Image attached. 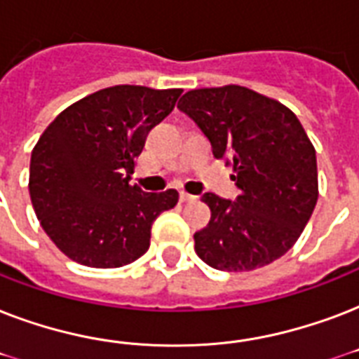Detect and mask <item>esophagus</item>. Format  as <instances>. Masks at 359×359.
Returning <instances> with one entry per match:
<instances>
[{
  "instance_id": "obj_1",
  "label": "esophagus",
  "mask_w": 359,
  "mask_h": 359,
  "mask_svg": "<svg viewBox=\"0 0 359 359\" xmlns=\"http://www.w3.org/2000/svg\"><path fill=\"white\" fill-rule=\"evenodd\" d=\"M180 203H190L196 199V196H190V194H186V191H180Z\"/></svg>"
}]
</instances>
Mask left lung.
<instances>
[{"label":"left lung","mask_w":359,"mask_h":359,"mask_svg":"<svg viewBox=\"0 0 359 359\" xmlns=\"http://www.w3.org/2000/svg\"><path fill=\"white\" fill-rule=\"evenodd\" d=\"M212 145L233 165L240 196L201 197L210 222L197 231L196 253L216 270L250 272L294 245L318 199L315 147L292 111L242 86L194 89L180 98Z\"/></svg>","instance_id":"8db88e82"}]
</instances>
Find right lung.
I'll return each mask as SVG.
<instances>
[{
  "label": "right lung",
  "instance_id": "add662e5",
  "mask_svg": "<svg viewBox=\"0 0 359 359\" xmlns=\"http://www.w3.org/2000/svg\"><path fill=\"white\" fill-rule=\"evenodd\" d=\"M182 89L115 86L81 98L48 124L31 152L29 196L42 229L72 261L119 268L151 245L152 222L179 191L130 184L151 128Z\"/></svg>",
  "mask_w": 359,
  "mask_h": 359
}]
</instances>
